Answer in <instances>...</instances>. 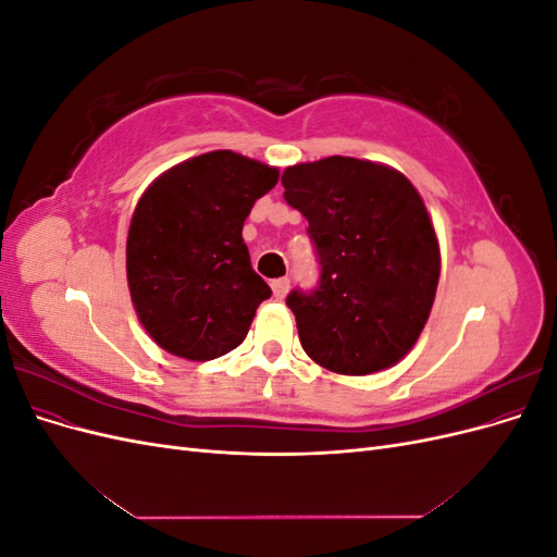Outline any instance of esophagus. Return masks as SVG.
Returning <instances> with one entry per match:
<instances>
[{
    "instance_id": "obj_1",
    "label": "esophagus",
    "mask_w": 557,
    "mask_h": 557,
    "mask_svg": "<svg viewBox=\"0 0 557 557\" xmlns=\"http://www.w3.org/2000/svg\"><path fill=\"white\" fill-rule=\"evenodd\" d=\"M288 288H290V278H274L272 281V290H274V297L276 299H283L285 297V293H288Z\"/></svg>"
}]
</instances>
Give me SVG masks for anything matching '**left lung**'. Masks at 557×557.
<instances>
[{
    "label": "left lung",
    "instance_id": "obj_1",
    "mask_svg": "<svg viewBox=\"0 0 557 557\" xmlns=\"http://www.w3.org/2000/svg\"><path fill=\"white\" fill-rule=\"evenodd\" d=\"M283 197L309 221L318 285L285 305L307 356L364 376L399 362L423 332L440 283V244L407 176L332 156L288 166Z\"/></svg>",
    "mask_w": 557,
    "mask_h": 557
}]
</instances>
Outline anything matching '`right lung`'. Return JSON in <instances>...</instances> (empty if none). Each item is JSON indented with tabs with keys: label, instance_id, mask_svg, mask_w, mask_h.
Wrapping results in <instances>:
<instances>
[{
	"label": "right lung",
	"instance_id": "1",
	"mask_svg": "<svg viewBox=\"0 0 557 557\" xmlns=\"http://www.w3.org/2000/svg\"><path fill=\"white\" fill-rule=\"evenodd\" d=\"M278 170L213 150L164 172L127 234V283L146 332L166 352L213 360L237 348L272 288L250 267L242 230Z\"/></svg>",
	"mask_w": 557,
	"mask_h": 557
}]
</instances>
